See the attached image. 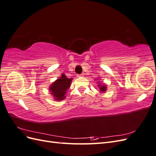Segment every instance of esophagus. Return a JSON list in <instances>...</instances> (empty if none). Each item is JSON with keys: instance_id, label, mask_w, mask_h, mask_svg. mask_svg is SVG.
<instances>
[{"instance_id": "1", "label": "esophagus", "mask_w": 156, "mask_h": 156, "mask_svg": "<svg viewBox=\"0 0 156 156\" xmlns=\"http://www.w3.org/2000/svg\"><path fill=\"white\" fill-rule=\"evenodd\" d=\"M83 76V74H78V75H77V77H79H79H82Z\"/></svg>"}]
</instances>
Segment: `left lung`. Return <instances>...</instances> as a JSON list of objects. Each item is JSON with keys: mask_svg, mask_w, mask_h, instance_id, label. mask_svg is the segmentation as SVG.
Returning <instances> with one entry per match:
<instances>
[{"mask_svg": "<svg viewBox=\"0 0 156 156\" xmlns=\"http://www.w3.org/2000/svg\"><path fill=\"white\" fill-rule=\"evenodd\" d=\"M95 80H96V81H98L99 79H95ZM97 83H98V87H99V89H100V92L101 93H104V92H105L107 91V84H105V83H100V81H98Z\"/></svg>", "mask_w": 156, "mask_h": 156, "instance_id": "1", "label": "left lung"}]
</instances>
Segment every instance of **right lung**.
<instances>
[{"label": "right lung", "mask_w": 156, "mask_h": 156, "mask_svg": "<svg viewBox=\"0 0 156 156\" xmlns=\"http://www.w3.org/2000/svg\"><path fill=\"white\" fill-rule=\"evenodd\" d=\"M73 79L68 78L65 74L62 73L61 76L52 83L49 90L51 92V94L53 96L55 101H62L66 98V94L69 88L71 83Z\"/></svg>", "instance_id": "obj_1"}]
</instances>
